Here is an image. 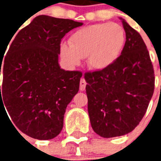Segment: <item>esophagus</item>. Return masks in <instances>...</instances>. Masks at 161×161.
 I'll use <instances>...</instances> for the list:
<instances>
[{
	"label": "esophagus",
	"instance_id": "1",
	"mask_svg": "<svg viewBox=\"0 0 161 161\" xmlns=\"http://www.w3.org/2000/svg\"><path fill=\"white\" fill-rule=\"evenodd\" d=\"M85 87H86V81L84 79V77H82L80 80V91H84L85 90Z\"/></svg>",
	"mask_w": 161,
	"mask_h": 161
}]
</instances>
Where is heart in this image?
I'll return each instance as SVG.
<instances>
[{
	"label": "heart",
	"instance_id": "obj_1",
	"mask_svg": "<svg viewBox=\"0 0 161 161\" xmlns=\"http://www.w3.org/2000/svg\"><path fill=\"white\" fill-rule=\"evenodd\" d=\"M126 41L123 27L117 23H97L84 26L71 34L69 43L60 45V56L70 66H76L82 58L95 70H103L121 55Z\"/></svg>",
	"mask_w": 161,
	"mask_h": 161
}]
</instances>
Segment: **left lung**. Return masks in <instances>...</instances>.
<instances>
[{
	"label": "left lung",
	"instance_id": "1",
	"mask_svg": "<svg viewBox=\"0 0 161 161\" xmlns=\"http://www.w3.org/2000/svg\"><path fill=\"white\" fill-rule=\"evenodd\" d=\"M120 19L126 33L120 57L105 69L84 74L91 127L103 138L133 131L154 91V71L145 43L137 31Z\"/></svg>",
	"mask_w": 161,
	"mask_h": 161
}]
</instances>
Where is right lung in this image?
<instances>
[{"label":"right lung","mask_w":161,"mask_h":161,"mask_svg":"<svg viewBox=\"0 0 161 161\" xmlns=\"http://www.w3.org/2000/svg\"><path fill=\"white\" fill-rule=\"evenodd\" d=\"M82 25L72 19L37 16L16 33L0 59V106L2 103L14 125L32 138L51 140L63 128L67 105L78 92L83 74L60 68V42Z\"/></svg>","instance_id":"add662e5"}]
</instances>
